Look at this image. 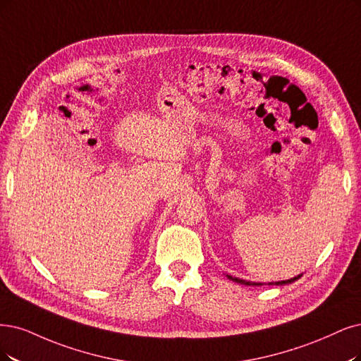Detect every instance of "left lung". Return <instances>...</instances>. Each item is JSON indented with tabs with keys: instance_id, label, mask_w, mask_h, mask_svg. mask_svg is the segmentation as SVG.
<instances>
[{
	"instance_id": "obj_1",
	"label": "left lung",
	"mask_w": 361,
	"mask_h": 361,
	"mask_svg": "<svg viewBox=\"0 0 361 361\" xmlns=\"http://www.w3.org/2000/svg\"><path fill=\"white\" fill-rule=\"evenodd\" d=\"M229 279H232V281L238 283V284H244V286H262L260 283H251V281H245V279H239L236 276H231V275H226ZM302 275H298L295 278H290V279H286V281H276V283H269V286L275 284V286H284V284H290V283H295L296 279H299Z\"/></svg>"
}]
</instances>
